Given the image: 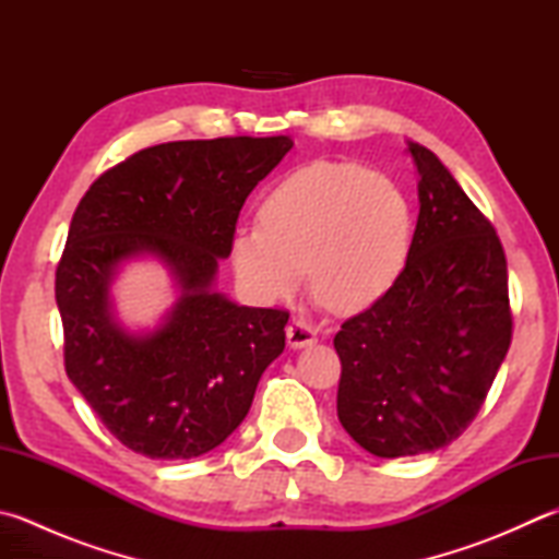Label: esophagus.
<instances>
[{"instance_id":"34e87169","label":"esophagus","mask_w":559,"mask_h":559,"mask_svg":"<svg viewBox=\"0 0 559 559\" xmlns=\"http://www.w3.org/2000/svg\"><path fill=\"white\" fill-rule=\"evenodd\" d=\"M316 341H319V335H316V329L311 323L301 321V319H294L287 325V343L292 347H307V345H313Z\"/></svg>"}]
</instances>
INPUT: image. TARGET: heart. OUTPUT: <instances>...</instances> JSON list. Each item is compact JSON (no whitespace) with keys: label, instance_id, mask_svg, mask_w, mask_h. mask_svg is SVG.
<instances>
[{"label":"heart","instance_id":"b5f03b06","mask_svg":"<svg viewBox=\"0 0 559 559\" xmlns=\"http://www.w3.org/2000/svg\"><path fill=\"white\" fill-rule=\"evenodd\" d=\"M414 214L392 180L355 163H311L284 177L260 204V226L234 236L240 284L282 299L309 270L313 297L333 313L372 307L406 265Z\"/></svg>","mask_w":559,"mask_h":559}]
</instances>
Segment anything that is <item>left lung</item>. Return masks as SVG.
I'll list each match as a JSON object with an SVG mask.
<instances>
[{
  "instance_id": "1",
  "label": "left lung",
  "mask_w": 559,
  "mask_h": 559,
  "mask_svg": "<svg viewBox=\"0 0 559 559\" xmlns=\"http://www.w3.org/2000/svg\"><path fill=\"white\" fill-rule=\"evenodd\" d=\"M406 153L420 175L406 265L333 338L338 418L377 457L433 452L465 433L513 335L507 255L491 221L436 153L418 143Z\"/></svg>"
}]
</instances>
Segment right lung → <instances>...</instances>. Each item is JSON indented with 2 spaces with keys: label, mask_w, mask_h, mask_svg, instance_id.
<instances>
[{
  "label": "right lung",
  "mask_w": 559,
  "mask_h": 559,
  "mask_svg": "<svg viewBox=\"0 0 559 559\" xmlns=\"http://www.w3.org/2000/svg\"><path fill=\"white\" fill-rule=\"evenodd\" d=\"M292 145L287 135L151 145L99 175L75 209L56 270L66 372L139 455L189 460L224 443L284 350L289 311L238 307L212 282L248 194ZM141 251L171 267L183 297L163 330L131 336L110 319L108 282Z\"/></svg>",
  "instance_id": "right-lung-1"
}]
</instances>
